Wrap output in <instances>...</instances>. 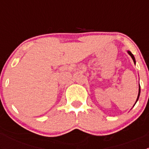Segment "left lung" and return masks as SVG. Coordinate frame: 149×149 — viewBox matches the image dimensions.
Segmentation results:
<instances>
[{
  "instance_id": "left-lung-1",
  "label": "left lung",
  "mask_w": 149,
  "mask_h": 149,
  "mask_svg": "<svg viewBox=\"0 0 149 149\" xmlns=\"http://www.w3.org/2000/svg\"><path fill=\"white\" fill-rule=\"evenodd\" d=\"M128 54L129 55H130V56H131V58H133V61H134V63H136V60H135V58H134V56H133V54L131 53V52H130V51H128ZM140 92H141V89H140V88H139V96H138V99H137V101H138V100H139V96H140ZM136 101V102H137Z\"/></svg>"
}]
</instances>
